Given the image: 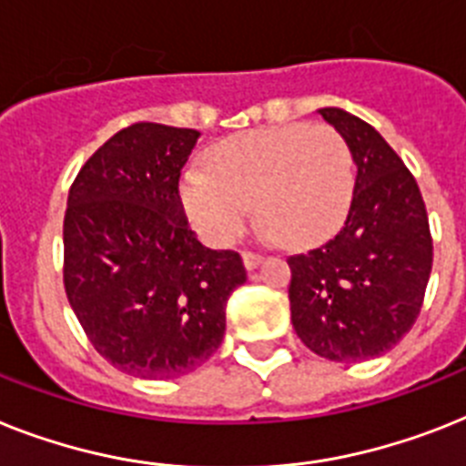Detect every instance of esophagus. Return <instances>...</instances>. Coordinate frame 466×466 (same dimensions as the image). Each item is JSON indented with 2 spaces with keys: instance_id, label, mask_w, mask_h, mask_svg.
Here are the masks:
<instances>
[{
  "instance_id": "esophagus-1",
  "label": "esophagus",
  "mask_w": 466,
  "mask_h": 466,
  "mask_svg": "<svg viewBox=\"0 0 466 466\" xmlns=\"http://www.w3.org/2000/svg\"><path fill=\"white\" fill-rule=\"evenodd\" d=\"M261 259H264V257L259 255V252H242V264H245V268H248V271H255L257 267H259L261 264Z\"/></svg>"
}]
</instances>
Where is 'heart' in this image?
<instances>
[{"mask_svg": "<svg viewBox=\"0 0 466 466\" xmlns=\"http://www.w3.org/2000/svg\"><path fill=\"white\" fill-rule=\"evenodd\" d=\"M209 168H187L180 205L199 236L228 248L248 230L252 205L264 236L290 248L329 238L348 214L355 161L330 126H276L218 142Z\"/></svg>", "mask_w": 466, "mask_h": 466, "instance_id": "heart-1", "label": "heart"}]
</instances>
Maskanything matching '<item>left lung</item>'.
<instances>
[{"label": "left lung", "mask_w": 466, "mask_h": 466, "mask_svg": "<svg viewBox=\"0 0 466 466\" xmlns=\"http://www.w3.org/2000/svg\"><path fill=\"white\" fill-rule=\"evenodd\" d=\"M319 114L357 164L345 226L290 264V319L311 352L364 362L398 345L417 321L431 276L433 240L417 180L376 128L348 111Z\"/></svg>", "instance_id": "obj_1"}]
</instances>
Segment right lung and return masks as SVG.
Masks as SVG:
<instances>
[{"mask_svg":"<svg viewBox=\"0 0 466 466\" xmlns=\"http://www.w3.org/2000/svg\"><path fill=\"white\" fill-rule=\"evenodd\" d=\"M199 133L118 130L83 164L64 217V288L99 355L140 379L190 374L218 350L226 302L248 280L233 249H209L178 195Z\"/></svg>","mask_w":466,"mask_h":466,"instance_id":"right-lung-1","label":"right lung"}]
</instances>
